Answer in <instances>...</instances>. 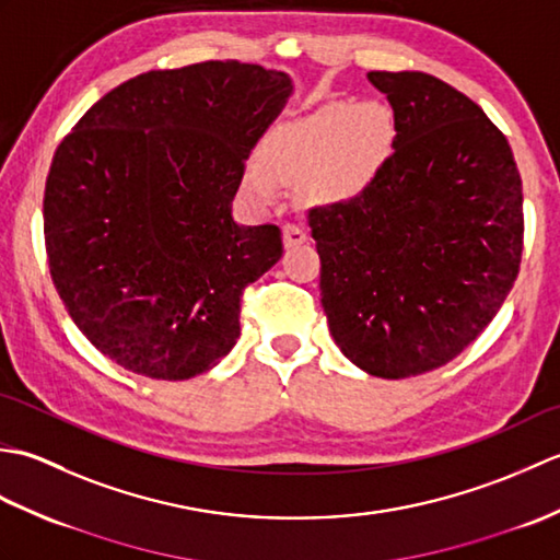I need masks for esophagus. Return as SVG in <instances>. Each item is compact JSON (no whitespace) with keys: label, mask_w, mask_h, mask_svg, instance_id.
Listing matches in <instances>:
<instances>
[{"label":"esophagus","mask_w":560,"mask_h":560,"mask_svg":"<svg viewBox=\"0 0 560 560\" xmlns=\"http://www.w3.org/2000/svg\"><path fill=\"white\" fill-rule=\"evenodd\" d=\"M305 241H307V233L301 229V225L295 223L283 225V245L295 247V245H303Z\"/></svg>","instance_id":"34e87169"}]
</instances>
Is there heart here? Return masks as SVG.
Instances as JSON below:
<instances>
[{
    "mask_svg": "<svg viewBox=\"0 0 560 560\" xmlns=\"http://www.w3.org/2000/svg\"><path fill=\"white\" fill-rule=\"evenodd\" d=\"M395 115L383 103H329L299 120L281 125L267 141L261 159L273 177L303 183L323 205L359 197L375 180L395 149ZM249 192L273 195L261 171L247 175Z\"/></svg>",
    "mask_w": 560,
    "mask_h": 560,
    "instance_id": "b5f03b06",
    "label": "heart"
}]
</instances>
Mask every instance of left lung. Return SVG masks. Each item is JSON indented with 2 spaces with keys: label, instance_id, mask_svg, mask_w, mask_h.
I'll return each mask as SVG.
<instances>
[{
  "label": "left lung",
  "instance_id": "left-lung-1",
  "mask_svg": "<svg viewBox=\"0 0 560 560\" xmlns=\"http://www.w3.org/2000/svg\"><path fill=\"white\" fill-rule=\"evenodd\" d=\"M395 153L359 197L307 211L341 353L385 380L450 363L501 311L522 259V180L505 135L423 71H368Z\"/></svg>",
  "mask_w": 560,
  "mask_h": 560
}]
</instances>
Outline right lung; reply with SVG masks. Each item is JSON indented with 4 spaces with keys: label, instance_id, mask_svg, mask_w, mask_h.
<instances>
[{
    "label": "right lung",
    "instance_id": "1",
    "mask_svg": "<svg viewBox=\"0 0 560 560\" xmlns=\"http://www.w3.org/2000/svg\"><path fill=\"white\" fill-rule=\"evenodd\" d=\"M293 91L283 71L209 59L129 79L57 147L47 265L69 317L125 371L207 373L241 337L243 291L277 265L279 225H237L245 161Z\"/></svg>",
    "mask_w": 560,
    "mask_h": 560
}]
</instances>
